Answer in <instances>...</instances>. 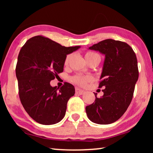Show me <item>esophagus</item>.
<instances>
[{
	"label": "esophagus",
	"instance_id": "34e87169",
	"mask_svg": "<svg viewBox=\"0 0 153 153\" xmlns=\"http://www.w3.org/2000/svg\"><path fill=\"white\" fill-rule=\"evenodd\" d=\"M76 94H80L82 95L84 93V91L82 89H79L78 88H76Z\"/></svg>",
	"mask_w": 153,
	"mask_h": 153
}]
</instances>
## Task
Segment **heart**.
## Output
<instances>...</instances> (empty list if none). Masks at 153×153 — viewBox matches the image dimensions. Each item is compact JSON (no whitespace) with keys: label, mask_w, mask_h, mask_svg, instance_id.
I'll return each instance as SVG.
<instances>
[{"label":"heart","mask_w":153,"mask_h":153,"mask_svg":"<svg viewBox=\"0 0 153 153\" xmlns=\"http://www.w3.org/2000/svg\"><path fill=\"white\" fill-rule=\"evenodd\" d=\"M95 55H98V54L93 53V52H87L86 53V59H90L94 56ZM72 55L71 54H69L66 56L65 59V61L64 63L65 65H67L69 63V60L71 57ZM92 80V77L90 76H84V75H81V74H77L74 76V77H71V82H74V84L79 85V86H84L88 84V83L91 82Z\"/></svg>","instance_id":"obj_1"}]
</instances>
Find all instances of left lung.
<instances>
[{"mask_svg":"<svg viewBox=\"0 0 153 153\" xmlns=\"http://www.w3.org/2000/svg\"><path fill=\"white\" fill-rule=\"evenodd\" d=\"M104 54L105 59L98 88L105 87L101 98L87 106L89 120L98 124H110L122 116L132 100L138 79V61L132 48L121 41L107 39L89 47Z\"/></svg>","mask_w":153,"mask_h":153,"instance_id":"8db88e82","label":"left lung"}]
</instances>
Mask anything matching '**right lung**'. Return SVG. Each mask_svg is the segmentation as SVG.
<instances>
[{
    "mask_svg": "<svg viewBox=\"0 0 153 153\" xmlns=\"http://www.w3.org/2000/svg\"><path fill=\"white\" fill-rule=\"evenodd\" d=\"M79 47H65L36 36L21 48L15 69L19 96L25 111L36 122L52 125L64 117L67 102L75 94L74 86L65 82L60 88L52 87L50 82L63 71L67 55Z\"/></svg>",
    "mask_w": 153,
    "mask_h": 153,
    "instance_id": "add662e5",
    "label": "right lung"
}]
</instances>
